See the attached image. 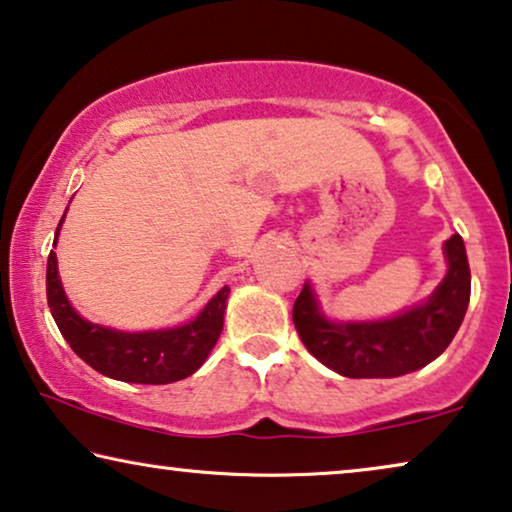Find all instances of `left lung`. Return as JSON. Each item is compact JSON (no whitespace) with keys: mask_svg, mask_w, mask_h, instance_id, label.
I'll use <instances>...</instances> for the list:
<instances>
[{"mask_svg":"<svg viewBox=\"0 0 512 512\" xmlns=\"http://www.w3.org/2000/svg\"><path fill=\"white\" fill-rule=\"evenodd\" d=\"M448 273L429 299L385 320H329L313 285L294 301L292 320L311 355L345 378H397L448 348L469 308L471 269L459 234L443 243Z\"/></svg>","mask_w":512,"mask_h":512,"instance_id":"1","label":"left lung"}]
</instances>
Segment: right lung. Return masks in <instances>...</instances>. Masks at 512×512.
Here are the masks:
<instances>
[{
	"label": "right lung",
	"mask_w": 512,
	"mask_h": 512,
	"mask_svg": "<svg viewBox=\"0 0 512 512\" xmlns=\"http://www.w3.org/2000/svg\"><path fill=\"white\" fill-rule=\"evenodd\" d=\"M64 215L57 225L53 246H57ZM46 297L57 329L85 364H90L102 376L122 380V383L167 385L192 376L211 355L213 345L220 338L222 322H225L229 287H222L201 308L197 318L185 325L155 331H120L95 325L76 313L57 273V255L50 250Z\"/></svg>",
	"instance_id": "1"
}]
</instances>
